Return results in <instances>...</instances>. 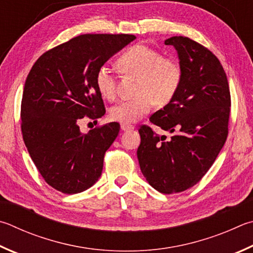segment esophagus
Masks as SVG:
<instances>
[{"mask_svg": "<svg viewBox=\"0 0 253 253\" xmlns=\"http://www.w3.org/2000/svg\"><path fill=\"white\" fill-rule=\"evenodd\" d=\"M121 128H122V130L127 131V130H132L135 127L130 125V124H121Z\"/></svg>", "mask_w": 253, "mask_h": 253, "instance_id": "1", "label": "esophagus"}]
</instances>
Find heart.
I'll use <instances>...</instances> for the list:
<instances>
[{"mask_svg": "<svg viewBox=\"0 0 253 253\" xmlns=\"http://www.w3.org/2000/svg\"><path fill=\"white\" fill-rule=\"evenodd\" d=\"M123 74L138 77L136 97L112 108L111 116L122 124H132L148 114L155 104L165 106L177 95L182 82V67L177 58L163 56L159 50L144 44L132 45L117 59ZM103 97L114 100L117 96V80L111 68L102 66L95 76Z\"/></svg>", "mask_w": 253, "mask_h": 253, "instance_id": "b5f03b06", "label": "heart"}]
</instances>
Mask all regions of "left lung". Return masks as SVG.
<instances>
[{
  "label": "left lung",
  "mask_w": 253,
  "mask_h": 253,
  "mask_svg": "<svg viewBox=\"0 0 253 253\" xmlns=\"http://www.w3.org/2000/svg\"><path fill=\"white\" fill-rule=\"evenodd\" d=\"M165 44L177 49L182 82L149 121L173 136L167 139L141 125L137 157L149 185L170 195L195 186L212 166L228 136L231 97L226 72L211 50L185 36Z\"/></svg>",
  "instance_id": "1"
}]
</instances>
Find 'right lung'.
<instances>
[{
  "mask_svg": "<svg viewBox=\"0 0 253 253\" xmlns=\"http://www.w3.org/2000/svg\"><path fill=\"white\" fill-rule=\"evenodd\" d=\"M135 39L83 34L48 49L32 66L23 90L21 129L32 160L54 189L79 194L102 174L105 153L121 126L114 122L83 134L77 123L106 113L96 73Z\"/></svg>",
  "mask_w": 253,
  "mask_h": 253,
  "instance_id": "obj_1",
  "label": "right lung"
}]
</instances>
